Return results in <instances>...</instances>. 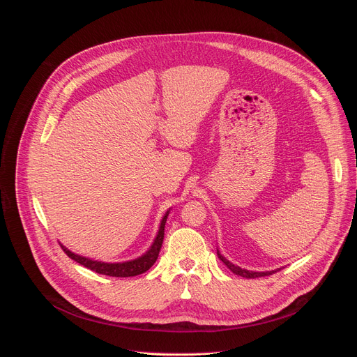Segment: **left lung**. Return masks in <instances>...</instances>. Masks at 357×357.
Segmentation results:
<instances>
[{"instance_id":"left-lung-1","label":"left lung","mask_w":357,"mask_h":357,"mask_svg":"<svg viewBox=\"0 0 357 357\" xmlns=\"http://www.w3.org/2000/svg\"><path fill=\"white\" fill-rule=\"evenodd\" d=\"M217 256L220 257V260L222 261L224 265H226L233 273H236V275H238V276H243V278H248V279H255V278H261V276H269V275H272V273H275V272H278V271H271V272H252V271H246V269H241V268H238V266H236V265H233L231 261H229L226 257L224 256H221L220 255V252L217 250Z\"/></svg>"}]
</instances>
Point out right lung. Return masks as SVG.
I'll return each instance as SVG.
<instances>
[{
    "label": "right lung",
    "instance_id": "1",
    "mask_svg": "<svg viewBox=\"0 0 357 357\" xmlns=\"http://www.w3.org/2000/svg\"><path fill=\"white\" fill-rule=\"evenodd\" d=\"M169 215V211H166V214L162 218L160 227L158 231V236L153 241L152 248H150L143 256H140L139 259L130 260V261H123V264H104V261H97V260H91L82 256L75 255L72 252H69L65 246L61 245V248L63 249V252L75 261H78L79 265L91 269L92 272H97L101 275H108V276H116V278H128V276H136L140 273H144L146 271H149L150 268L153 266V264L156 261L159 252L162 249V243H163V236H165V224H166V218Z\"/></svg>",
    "mask_w": 357,
    "mask_h": 357
}]
</instances>
